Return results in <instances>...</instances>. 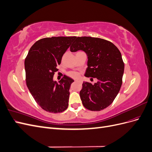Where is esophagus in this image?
<instances>
[{
  "instance_id": "esophagus-1",
  "label": "esophagus",
  "mask_w": 152,
  "mask_h": 152,
  "mask_svg": "<svg viewBox=\"0 0 152 152\" xmlns=\"http://www.w3.org/2000/svg\"><path fill=\"white\" fill-rule=\"evenodd\" d=\"M75 82H80L79 80H75Z\"/></svg>"
}]
</instances>
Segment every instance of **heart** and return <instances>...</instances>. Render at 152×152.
<instances>
[{
  "mask_svg": "<svg viewBox=\"0 0 152 152\" xmlns=\"http://www.w3.org/2000/svg\"><path fill=\"white\" fill-rule=\"evenodd\" d=\"M69 76H70L73 78H76L78 77V73L77 72H70L68 73Z\"/></svg>",
  "mask_w": 152,
  "mask_h": 152,
  "instance_id": "b5f03b06",
  "label": "heart"
}]
</instances>
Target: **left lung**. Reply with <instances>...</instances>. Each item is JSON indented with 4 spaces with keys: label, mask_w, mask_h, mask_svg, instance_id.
<instances>
[{
    "label": "left lung",
    "mask_w": 152,
    "mask_h": 152,
    "mask_svg": "<svg viewBox=\"0 0 152 152\" xmlns=\"http://www.w3.org/2000/svg\"><path fill=\"white\" fill-rule=\"evenodd\" d=\"M79 50L88 58L85 76L98 80L94 84L83 82L81 101L86 108L100 111L112 103L121 89L124 71L121 53L110 41L91 37H76L70 51Z\"/></svg>",
    "instance_id": "left-lung-1"
}]
</instances>
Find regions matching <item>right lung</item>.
<instances>
[{"label":"right lung","instance_id":"obj_1","mask_svg":"<svg viewBox=\"0 0 152 152\" xmlns=\"http://www.w3.org/2000/svg\"><path fill=\"white\" fill-rule=\"evenodd\" d=\"M76 37H52L32 45L25 60L26 86L35 102L46 112L60 113L68 108L70 86L74 82L64 77L53 80L61 58Z\"/></svg>","mask_w":152,"mask_h":152}]
</instances>
